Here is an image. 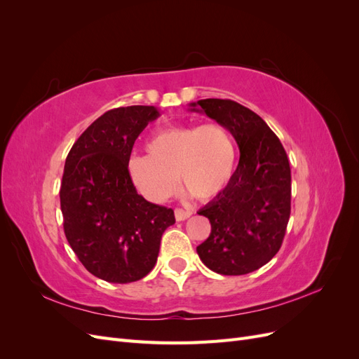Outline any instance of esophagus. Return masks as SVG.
Returning a JSON list of instances; mask_svg holds the SVG:
<instances>
[{
    "instance_id": "esophagus-1",
    "label": "esophagus",
    "mask_w": 359,
    "mask_h": 359,
    "mask_svg": "<svg viewBox=\"0 0 359 359\" xmlns=\"http://www.w3.org/2000/svg\"><path fill=\"white\" fill-rule=\"evenodd\" d=\"M190 215H191V211H189V210H180V208L175 210V219H177V222L187 220Z\"/></svg>"
}]
</instances>
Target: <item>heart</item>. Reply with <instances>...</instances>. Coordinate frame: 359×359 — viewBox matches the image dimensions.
Wrapping results in <instances>:
<instances>
[{
    "label": "heart",
    "instance_id": "obj_1",
    "mask_svg": "<svg viewBox=\"0 0 359 359\" xmlns=\"http://www.w3.org/2000/svg\"><path fill=\"white\" fill-rule=\"evenodd\" d=\"M148 156L135 154L127 169L133 184L153 202H165L181 186L199 201L214 199L231 182L236 144L220 123L163 128L147 142Z\"/></svg>",
    "mask_w": 359,
    "mask_h": 359
}]
</instances>
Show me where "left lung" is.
Masks as SVG:
<instances>
[{
	"label": "left lung",
	"instance_id": "8db88e82",
	"mask_svg": "<svg viewBox=\"0 0 359 359\" xmlns=\"http://www.w3.org/2000/svg\"><path fill=\"white\" fill-rule=\"evenodd\" d=\"M227 127L240 148V163L227 187L206 203L211 233L196 252L217 274L253 273L273 259L283 243L290 215V166L280 139L248 107L222 99L190 103Z\"/></svg>",
	"mask_w": 359,
	"mask_h": 359
}]
</instances>
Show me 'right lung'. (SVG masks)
I'll list each match as a JSON object with an SVG mask.
<instances>
[{
	"label": "right lung",
	"instance_id": "1",
	"mask_svg": "<svg viewBox=\"0 0 359 359\" xmlns=\"http://www.w3.org/2000/svg\"><path fill=\"white\" fill-rule=\"evenodd\" d=\"M160 116L154 106L107 111L85 130L66 158L60 190L64 233L95 277L109 283L144 278L157 262L170 208L140 196L127 161L135 140Z\"/></svg>",
	"mask_w": 359,
	"mask_h": 359
}]
</instances>
